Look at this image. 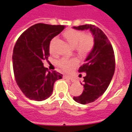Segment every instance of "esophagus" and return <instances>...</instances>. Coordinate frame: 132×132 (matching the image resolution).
Instances as JSON below:
<instances>
[{"instance_id": "esophagus-1", "label": "esophagus", "mask_w": 132, "mask_h": 132, "mask_svg": "<svg viewBox=\"0 0 132 132\" xmlns=\"http://www.w3.org/2000/svg\"><path fill=\"white\" fill-rule=\"evenodd\" d=\"M63 78L65 79H68L71 80L72 82H74L75 81V79L73 78V77H71V76H70V75H64L63 76Z\"/></svg>"}]
</instances>
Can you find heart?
Here are the masks:
<instances>
[{
    "instance_id": "1",
    "label": "heart",
    "mask_w": 132,
    "mask_h": 132,
    "mask_svg": "<svg viewBox=\"0 0 132 132\" xmlns=\"http://www.w3.org/2000/svg\"><path fill=\"white\" fill-rule=\"evenodd\" d=\"M64 37L71 47H75L77 53L81 56H86L93 49L94 39L90 34H84L82 31L75 29H69L64 32ZM54 37L51 40L49 46L51 53H53V44L57 40ZM77 59L63 58L58 61V65L64 71H68L78 64Z\"/></svg>"
}]
</instances>
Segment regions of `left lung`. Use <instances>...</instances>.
Returning <instances> with one entry per match:
<instances>
[{
	"instance_id": "obj_1",
	"label": "left lung",
	"mask_w": 132,
	"mask_h": 132,
	"mask_svg": "<svg viewBox=\"0 0 132 132\" xmlns=\"http://www.w3.org/2000/svg\"><path fill=\"white\" fill-rule=\"evenodd\" d=\"M76 30H89L93 36L94 45L79 67V72H85L83 84L84 90L81 95L73 97V100L81 104L95 101L106 91L115 71V55L113 47L104 32L92 24L73 27Z\"/></svg>"
}]
</instances>
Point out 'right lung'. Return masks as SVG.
<instances>
[{
  "label": "right lung",
  "instance_id": "1",
  "mask_svg": "<svg viewBox=\"0 0 132 132\" xmlns=\"http://www.w3.org/2000/svg\"><path fill=\"white\" fill-rule=\"evenodd\" d=\"M65 29L63 25L38 23L21 34L14 45L12 66L16 82L26 97L43 101L52 95L53 85L63 75L48 71L43 61L49 56L51 40Z\"/></svg>",
  "mask_w": 132,
  "mask_h": 132
}]
</instances>
